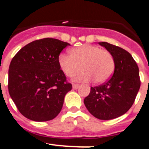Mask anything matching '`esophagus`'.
<instances>
[{
    "instance_id": "34e87169",
    "label": "esophagus",
    "mask_w": 149,
    "mask_h": 149,
    "mask_svg": "<svg viewBox=\"0 0 149 149\" xmlns=\"http://www.w3.org/2000/svg\"><path fill=\"white\" fill-rule=\"evenodd\" d=\"M79 86V84H72V89H78Z\"/></svg>"
}]
</instances>
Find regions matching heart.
Segmentation results:
<instances>
[{
	"instance_id": "1",
	"label": "heart",
	"mask_w": 149,
	"mask_h": 149,
	"mask_svg": "<svg viewBox=\"0 0 149 149\" xmlns=\"http://www.w3.org/2000/svg\"><path fill=\"white\" fill-rule=\"evenodd\" d=\"M58 63L66 77H75V80L88 81L93 79L95 83H103L111 77L115 69L114 58L109 52L98 46L86 45L71 49L70 55L60 54Z\"/></svg>"
}]
</instances>
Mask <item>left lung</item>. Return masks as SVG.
Returning a JSON list of instances; mask_svg holds the SVG:
<instances>
[{"label":"left lung","mask_w":149,"mask_h":149,"mask_svg":"<svg viewBox=\"0 0 149 149\" xmlns=\"http://www.w3.org/2000/svg\"><path fill=\"white\" fill-rule=\"evenodd\" d=\"M99 43L114 58V72L107 82L91 87L84 104L94 117L110 120L125 114L133 105L141 85L139 70L135 60L125 49L106 42Z\"/></svg>","instance_id":"obj_1"}]
</instances>
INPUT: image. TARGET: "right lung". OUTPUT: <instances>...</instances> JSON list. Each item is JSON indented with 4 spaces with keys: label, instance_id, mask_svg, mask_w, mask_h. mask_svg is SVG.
<instances>
[{
    "label": "right lung",
    "instance_id": "add662e5",
    "mask_svg": "<svg viewBox=\"0 0 149 149\" xmlns=\"http://www.w3.org/2000/svg\"><path fill=\"white\" fill-rule=\"evenodd\" d=\"M70 44L43 38L26 44L12 59L8 91L19 112L36 122L52 120L62 109L71 83L58 63V56Z\"/></svg>",
    "mask_w": 149,
    "mask_h": 149
}]
</instances>
